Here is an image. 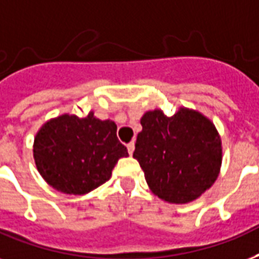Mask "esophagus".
Wrapping results in <instances>:
<instances>
[{
	"label": "esophagus",
	"mask_w": 259,
	"mask_h": 259,
	"mask_svg": "<svg viewBox=\"0 0 259 259\" xmlns=\"http://www.w3.org/2000/svg\"><path fill=\"white\" fill-rule=\"evenodd\" d=\"M126 147H127V151H129L130 155H133V152H134V141H130V143L127 144Z\"/></svg>",
	"instance_id": "34e87169"
}]
</instances>
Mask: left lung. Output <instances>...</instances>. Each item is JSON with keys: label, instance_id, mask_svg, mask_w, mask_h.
<instances>
[{"label": "left lung", "instance_id": "obj_1", "mask_svg": "<svg viewBox=\"0 0 259 259\" xmlns=\"http://www.w3.org/2000/svg\"><path fill=\"white\" fill-rule=\"evenodd\" d=\"M133 157L152 193L186 204L212 186L222 165V140L206 116L181 108L172 116L153 110L141 118Z\"/></svg>", "mask_w": 259, "mask_h": 259}]
</instances>
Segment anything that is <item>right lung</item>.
<instances>
[{
    "mask_svg": "<svg viewBox=\"0 0 259 259\" xmlns=\"http://www.w3.org/2000/svg\"><path fill=\"white\" fill-rule=\"evenodd\" d=\"M127 149L112 121L61 115L46 122L33 141V159L43 179L65 194L81 195L107 182Z\"/></svg>",
    "mask_w": 259,
    "mask_h": 259,
    "instance_id": "right-lung-1",
    "label": "right lung"
}]
</instances>
